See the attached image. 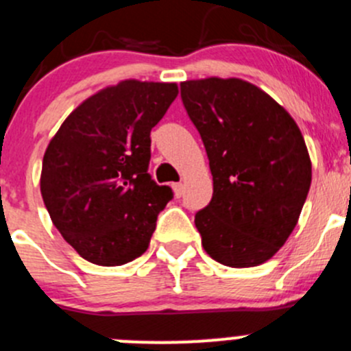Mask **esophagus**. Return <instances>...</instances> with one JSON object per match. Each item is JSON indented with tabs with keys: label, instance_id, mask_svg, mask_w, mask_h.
<instances>
[{
	"label": "esophagus",
	"instance_id": "esophagus-1",
	"mask_svg": "<svg viewBox=\"0 0 351 351\" xmlns=\"http://www.w3.org/2000/svg\"><path fill=\"white\" fill-rule=\"evenodd\" d=\"M172 187H174V194L176 197H180L184 194V184L182 182H176L172 184Z\"/></svg>",
	"mask_w": 351,
	"mask_h": 351
}]
</instances>
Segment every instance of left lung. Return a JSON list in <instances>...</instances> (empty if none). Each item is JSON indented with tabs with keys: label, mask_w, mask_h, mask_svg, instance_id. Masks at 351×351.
<instances>
[{
	"label": "left lung",
	"mask_w": 351,
	"mask_h": 351,
	"mask_svg": "<svg viewBox=\"0 0 351 351\" xmlns=\"http://www.w3.org/2000/svg\"><path fill=\"white\" fill-rule=\"evenodd\" d=\"M206 148L211 201L194 215L201 244L230 268L268 261L289 239L311 187V158L290 114L237 78L180 83Z\"/></svg>",
	"instance_id": "1"
}]
</instances>
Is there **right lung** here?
I'll return each mask as SVG.
<instances>
[{
  "label": "right lung",
  "mask_w": 351,
  "mask_h": 351,
  "mask_svg": "<svg viewBox=\"0 0 351 351\" xmlns=\"http://www.w3.org/2000/svg\"><path fill=\"white\" fill-rule=\"evenodd\" d=\"M176 83L126 80L86 99L61 124L43 160L40 193L64 241L86 261L121 266L148 249L174 197L148 174L150 131Z\"/></svg>",
  "instance_id": "obj_1"
}]
</instances>
